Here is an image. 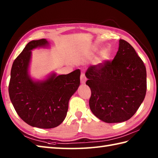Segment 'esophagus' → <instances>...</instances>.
Returning a JSON list of instances; mask_svg holds the SVG:
<instances>
[{"label":"esophagus","mask_w":158,"mask_h":158,"mask_svg":"<svg viewBox=\"0 0 158 158\" xmlns=\"http://www.w3.org/2000/svg\"><path fill=\"white\" fill-rule=\"evenodd\" d=\"M80 80H81V83H85V81H86L87 78H86V77L85 75V74L83 73H82L81 74V76H80Z\"/></svg>","instance_id":"34e87169"}]
</instances>
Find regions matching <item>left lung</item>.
I'll return each mask as SVG.
<instances>
[{
  "mask_svg": "<svg viewBox=\"0 0 158 158\" xmlns=\"http://www.w3.org/2000/svg\"><path fill=\"white\" fill-rule=\"evenodd\" d=\"M90 89L89 105L94 115L106 123L125 122L135 115L147 91L145 66L135 49L120 39L113 60L92 66L87 70Z\"/></svg>",
  "mask_w": 158,
  "mask_h": 158,
  "instance_id": "left-lung-1",
  "label": "left lung"
}]
</instances>
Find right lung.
<instances>
[{
    "label": "right lung",
    "instance_id": "obj_1",
    "mask_svg": "<svg viewBox=\"0 0 158 158\" xmlns=\"http://www.w3.org/2000/svg\"><path fill=\"white\" fill-rule=\"evenodd\" d=\"M48 44L42 39L26 45L13 63L9 84L10 100L20 118L30 126L45 129L57 127L64 120L81 75L77 69L68 75L53 74L43 81H32L28 74L31 50Z\"/></svg>",
    "mask_w": 158,
    "mask_h": 158
}]
</instances>
